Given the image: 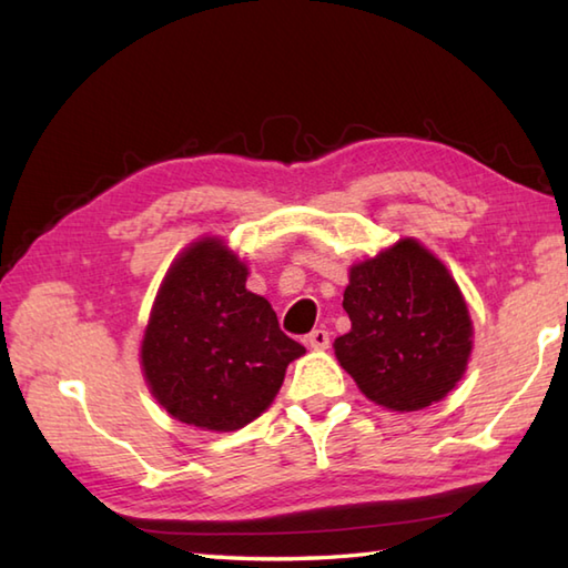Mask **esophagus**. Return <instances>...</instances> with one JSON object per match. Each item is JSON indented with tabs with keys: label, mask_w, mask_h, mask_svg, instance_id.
Here are the masks:
<instances>
[{
	"label": "esophagus",
	"mask_w": 568,
	"mask_h": 568,
	"mask_svg": "<svg viewBox=\"0 0 568 568\" xmlns=\"http://www.w3.org/2000/svg\"><path fill=\"white\" fill-rule=\"evenodd\" d=\"M307 346L317 348V352H322V348L329 346V332L327 329H312L307 334Z\"/></svg>",
	"instance_id": "1"
}]
</instances>
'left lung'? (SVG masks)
Listing matches in <instances>:
<instances>
[{
  "mask_svg": "<svg viewBox=\"0 0 568 568\" xmlns=\"http://www.w3.org/2000/svg\"><path fill=\"white\" fill-rule=\"evenodd\" d=\"M344 310L352 332L334 354L368 400L413 413L462 381L474 336L466 300L419 241L400 239L352 265Z\"/></svg>",
  "mask_w": 568,
  "mask_h": 568,
  "instance_id": "left-lung-1",
  "label": "left lung"
}]
</instances>
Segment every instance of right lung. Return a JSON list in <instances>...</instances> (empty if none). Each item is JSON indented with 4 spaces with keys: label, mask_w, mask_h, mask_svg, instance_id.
I'll list each match as a JSON object with an SVG mask.
<instances>
[{
    "label": "right lung",
    "mask_w": 568,
    "mask_h": 568,
    "mask_svg": "<svg viewBox=\"0 0 568 568\" xmlns=\"http://www.w3.org/2000/svg\"><path fill=\"white\" fill-rule=\"evenodd\" d=\"M246 263L222 239L185 248L151 310L141 368L168 415L234 432L273 403L291 361L305 354L277 327L271 303L246 291Z\"/></svg>",
    "instance_id": "1"
}]
</instances>
